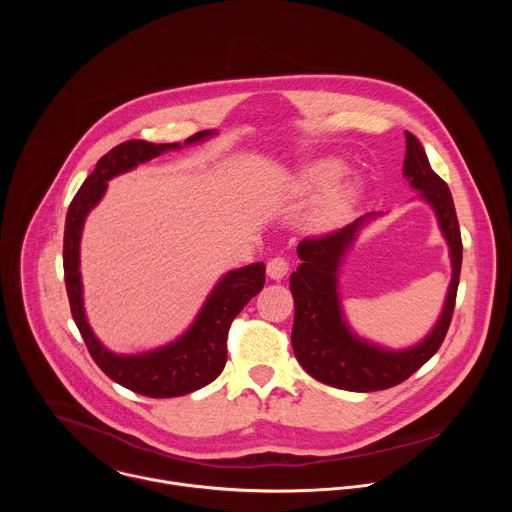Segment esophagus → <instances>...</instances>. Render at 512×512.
<instances>
[{
  "label": "esophagus",
  "instance_id": "esophagus-1",
  "mask_svg": "<svg viewBox=\"0 0 512 512\" xmlns=\"http://www.w3.org/2000/svg\"><path fill=\"white\" fill-rule=\"evenodd\" d=\"M287 271H289V263H287L285 257L277 255V257H271L267 261V275L271 279H283L287 275Z\"/></svg>",
  "mask_w": 512,
  "mask_h": 512
}]
</instances>
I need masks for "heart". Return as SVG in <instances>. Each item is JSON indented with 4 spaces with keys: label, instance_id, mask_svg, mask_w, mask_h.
<instances>
[{
    "label": "heart",
    "instance_id": "heart-1",
    "mask_svg": "<svg viewBox=\"0 0 512 512\" xmlns=\"http://www.w3.org/2000/svg\"><path fill=\"white\" fill-rule=\"evenodd\" d=\"M340 174V164L336 160H320L312 166H308L302 172L300 178V190L302 192H316L328 188L336 176ZM354 200V188L352 186H340L338 190L330 192L318 206V221L324 225H334L348 212L350 204Z\"/></svg>",
    "mask_w": 512,
    "mask_h": 512
}]
</instances>
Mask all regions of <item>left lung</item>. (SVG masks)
Instances as JSON below:
<instances>
[{
	"mask_svg": "<svg viewBox=\"0 0 512 512\" xmlns=\"http://www.w3.org/2000/svg\"><path fill=\"white\" fill-rule=\"evenodd\" d=\"M405 141L407 154L403 174L435 210L437 223L450 247L452 281L448 298L440 320L419 344L405 350H389L371 344L352 334L344 320L338 298V267L360 227L377 214H364L344 229L304 239L298 245L302 263L289 277L296 308L291 346L298 362L316 381L336 389L369 393L403 383L440 350L452 322L462 269V237L454 200L448 184L431 170L417 137L405 131Z\"/></svg>",
	"mask_w": 512,
	"mask_h": 512,
	"instance_id": "obj_1",
	"label": "left lung"
}]
</instances>
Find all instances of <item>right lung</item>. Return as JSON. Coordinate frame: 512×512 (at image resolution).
Returning a JSON list of instances; mask_svg holds the SVG:
<instances>
[{
    "label": "right lung",
    "mask_w": 512,
    "mask_h": 512,
    "mask_svg": "<svg viewBox=\"0 0 512 512\" xmlns=\"http://www.w3.org/2000/svg\"><path fill=\"white\" fill-rule=\"evenodd\" d=\"M214 131H198L188 137L184 145L198 143ZM180 143H150L143 139L123 141L105 154L93 174L85 180L72 198L64 223V281L70 302L72 320H75L93 360L99 369L121 387L156 399L188 395L212 383L223 373L227 362V336L237 314L255 298L265 283V265L253 263L229 271L214 285L198 312L194 324L176 340L152 352L115 354L107 350L93 334L83 308V281H81V235L85 218L91 208L103 198L107 182L135 166L154 160L168 150H180Z\"/></svg>",
    "instance_id": "add662e5"
}]
</instances>
